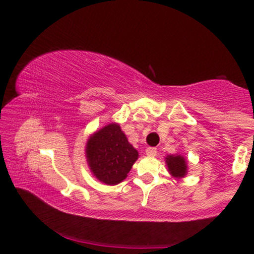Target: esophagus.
<instances>
[{"label": "esophagus", "mask_w": 254, "mask_h": 254, "mask_svg": "<svg viewBox=\"0 0 254 254\" xmlns=\"http://www.w3.org/2000/svg\"><path fill=\"white\" fill-rule=\"evenodd\" d=\"M145 153L148 154L149 157H156L157 156V148H147V150H145Z\"/></svg>", "instance_id": "1"}]
</instances>
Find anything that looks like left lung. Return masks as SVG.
Masks as SVG:
<instances>
[{"label":"left lung","instance_id":"1","mask_svg":"<svg viewBox=\"0 0 254 254\" xmlns=\"http://www.w3.org/2000/svg\"><path fill=\"white\" fill-rule=\"evenodd\" d=\"M166 165L170 175L175 178H183L187 174V162L182 154H170L166 157Z\"/></svg>","mask_w":254,"mask_h":254}]
</instances>
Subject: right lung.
Listing matches in <instances>:
<instances>
[{"label": "right lung", "instance_id": "add662e5", "mask_svg": "<svg viewBox=\"0 0 254 254\" xmlns=\"http://www.w3.org/2000/svg\"><path fill=\"white\" fill-rule=\"evenodd\" d=\"M85 152L93 175L112 186L127 178L139 157L118 123H111L89 136Z\"/></svg>", "mask_w": 254, "mask_h": 254}]
</instances>
